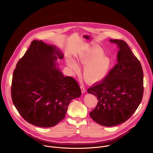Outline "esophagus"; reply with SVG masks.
Listing matches in <instances>:
<instances>
[{
	"instance_id": "1",
	"label": "esophagus",
	"mask_w": 153,
	"mask_h": 153,
	"mask_svg": "<svg viewBox=\"0 0 153 153\" xmlns=\"http://www.w3.org/2000/svg\"><path fill=\"white\" fill-rule=\"evenodd\" d=\"M80 88H81V91H82V93H85L86 92V89L85 88V86L83 84H82L80 85Z\"/></svg>"
}]
</instances>
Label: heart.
<instances>
[{"label":"heart","instance_id":"1","mask_svg":"<svg viewBox=\"0 0 153 153\" xmlns=\"http://www.w3.org/2000/svg\"><path fill=\"white\" fill-rule=\"evenodd\" d=\"M77 60L83 67V76L85 80L90 83H96L103 80L110 71L111 60L104 55L99 48H93L80 54ZM68 67L73 71H77L79 66L76 62L70 58L68 60Z\"/></svg>","mask_w":153,"mask_h":153}]
</instances>
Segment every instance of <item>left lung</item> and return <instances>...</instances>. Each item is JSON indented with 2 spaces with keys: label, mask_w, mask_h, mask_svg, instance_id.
Masks as SVG:
<instances>
[{
  "label": "left lung",
  "mask_w": 153,
  "mask_h": 153,
  "mask_svg": "<svg viewBox=\"0 0 153 153\" xmlns=\"http://www.w3.org/2000/svg\"><path fill=\"white\" fill-rule=\"evenodd\" d=\"M117 45V63L100 82L94 84L88 93L96 96L97 105L90 113L96 123L113 126L126 121L136 111L143 94V73L141 64L127 43L110 39Z\"/></svg>",
  "instance_id": "1"
}]
</instances>
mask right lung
<instances>
[{
    "instance_id": "obj_1",
    "label": "right lung",
    "mask_w": 153,
    "mask_h": 153,
    "mask_svg": "<svg viewBox=\"0 0 153 153\" xmlns=\"http://www.w3.org/2000/svg\"><path fill=\"white\" fill-rule=\"evenodd\" d=\"M63 58L56 46L34 40L16 65L12 100L20 116L33 125L55 126L65 118L71 100L81 95L77 81L59 70L57 60Z\"/></svg>"
}]
</instances>
